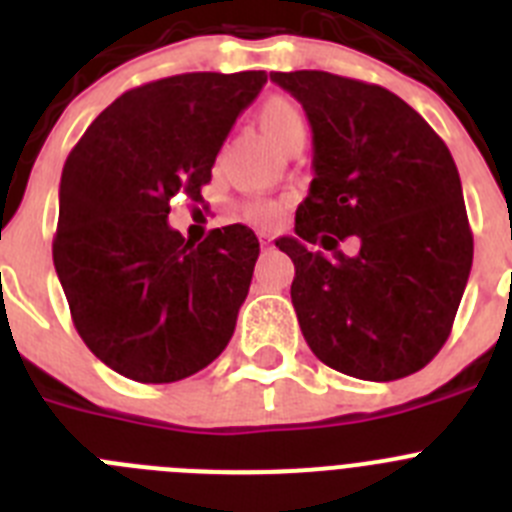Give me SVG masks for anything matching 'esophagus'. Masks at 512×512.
<instances>
[{
  "label": "esophagus",
  "instance_id": "34e87169",
  "mask_svg": "<svg viewBox=\"0 0 512 512\" xmlns=\"http://www.w3.org/2000/svg\"><path fill=\"white\" fill-rule=\"evenodd\" d=\"M259 241H261V248H271V233H269V230H259Z\"/></svg>",
  "mask_w": 512,
  "mask_h": 512
}]
</instances>
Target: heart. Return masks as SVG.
Here are the masks:
<instances>
[{
	"instance_id": "obj_1",
	"label": "heart",
	"mask_w": 512,
	"mask_h": 512,
	"mask_svg": "<svg viewBox=\"0 0 512 512\" xmlns=\"http://www.w3.org/2000/svg\"><path fill=\"white\" fill-rule=\"evenodd\" d=\"M256 120H259V128L264 130L282 151H287L289 146H302V143H305L307 117L295 99L282 97V94H274V97L264 99L259 112H256ZM279 215H282V205H277V202L271 200H251L243 205V217L251 220V223L271 225L277 223Z\"/></svg>"
}]
</instances>
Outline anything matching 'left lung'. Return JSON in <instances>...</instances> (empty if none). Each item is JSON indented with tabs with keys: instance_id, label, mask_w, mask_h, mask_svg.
<instances>
[{
	"instance_id": "8db88e82",
	"label": "left lung",
	"mask_w": 512,
	"mask_h": 512,
	"mask_svg": "<svg viewBox=\"0 0 512 512\" xmlns=\"http://www.w3.org/2000/svg\"><path fill=\"white\" fill-rule=\"evenodd\" d=\"M271 81L312 128L315 179L295 235L277 241L295 264L302 336L348 377L415 374L449 338L472 269L454 158L390 89L328 71H274Z\"/></svg>"
}]
</instances>
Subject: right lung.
Segmentation results:
<instances>
[{"label":"right lung","instance_id":"1","mask_svg":"<svg viewBox=\"0 0 512 512\" xmlns=\"http://www.w3.org/2000/svg\"><path fill=\"white\" fill-rule=\"evenodd\" d=\"M264 84V71L151 81L117 97L66 158L53 264L81 341L122 377L179 382L233 336L259 238L235 223L194 246L169 228V202L202 200Z\"/></svg>","mask_w":512,"mask_h":512}]
</instances>
